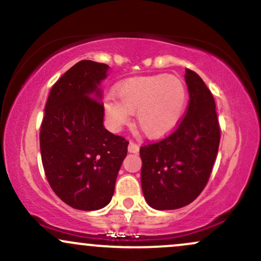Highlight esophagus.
<instances>
[{"mask_svg":"<svg viewBox=\"0 0 261 261\" xmlns=\"http://www.w3.org/2000/svg\"><path fill=\"white\" fill-rule=\"evenodd\" d=\"M127 149H128V152H130V153H137V152L140 151V146L137 145L136 142H134V141H130Z\"/></svg>","mask_w":261,"mask_h":261,"instance_id":"34e87169","label":"esophagus"}]
</instances>
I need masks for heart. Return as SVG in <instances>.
Here are the masks:
<instances>
[{
    "mask_svg": "<svg viewBox=\"0 0 261 261\" xmlns=\"http://www.w3.org/2000/svg\"><path fill=\"white\" fill-rule=\"evenodd\" d=\"M116 98L104 100V110L113 127L120 128L136 113V124L147 137L160 139L178 126L185 113L188 89L173 74L130 79L116 88Z\"/></svg>",
    "mask_w": 261,
    "mask_h": 261,
    "instance_id": "1",
    "label": "heart"
}]
</instances>
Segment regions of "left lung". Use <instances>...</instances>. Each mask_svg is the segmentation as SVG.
Wrapping results in <instances>:
<instances>
[{"label": "left lung", "instance_id": "8db88e82", "mask_svg": "<svg viewBox=\"0 0 261 261\" xmlns=\"http://www.w3.org/2000/svg\"><path fill=\"white\" fill-rule=\"evenodd\" d=\"M189 103L172 134L140 148L141 185L155 210H175L193 202L211 175L220 146L214 95L201 77L185 68Z\"/></svg>", "mask_w": 261, "mask_h": 261}]
</instances>
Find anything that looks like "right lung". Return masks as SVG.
Wrapping results in <instances>:
<instances>
[{
    "instance_id": "add662e5",
    "label": "right lung",
    "mask_w": 261,
    "mask_h": 261,
    "mask_svg": "<svg viewBox=\"0 0 261 261\" xmlns=\"http://www.w3.org/2000/svg\"><path fill=\"white\" fill-rule=\"evenodd\" d=\"M108 65L82 60L51 87L40 127L47 181L65 203L83 211L112 200L128 141L104 128L100 81Z\"/></svg>"
}]
</instances>
